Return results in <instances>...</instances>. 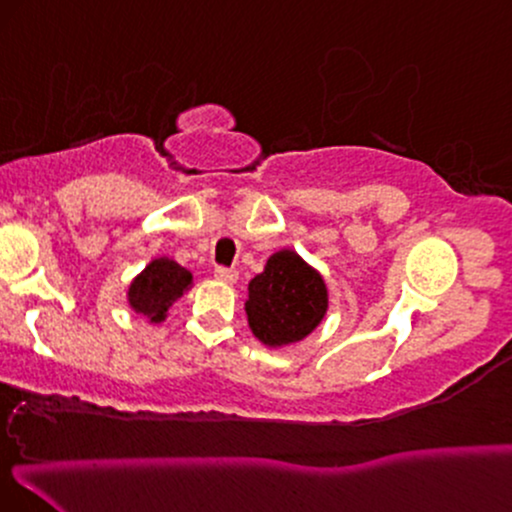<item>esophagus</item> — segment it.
<instances>
[{"label": "esophagus", "instance_id": "1", "mask_svg": "<svg viewBox=\"0 0 512 512\" xmlns=\"http://www.w3.org/2000/svg\"><path fill=\"white\" fill-rule=\"evenodd\" d=\"M216 277L220 282H225V285H232V282H237V277H239V273L235 268H216Z\"/></svg>", "mask_w": 512, "mask_h": 512}]
</instances>
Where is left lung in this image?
<instances>
[{
	"label": "left lung",
	"mask_w": 512,
	"mask_h": 512,
	"mask_svg": "<svg viewBox=\"0 0 512 512\" xmlns=\"http://www.w3.org/2000/svg\"><path fill=\"white\" fill-rule=\"evenodd\" d=\"M323 275L292 249L275 251L263 273L249 282L246 318L258 342L270 349L296 344L323 323L327 313Z\"/></svg>",
	"instance_id": "obj_1"
}]
</instances>
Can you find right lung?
I'll return each mask as SVG.
<instances>
[{"label": "right lung", "instance_id": "obj_1", "mask_svg": "<svg viewBox=\"0 0 512 512\" xmlns=\"http://www.w3.org/2000/svg\"><path fill=\"white\" fill-rule=\"evenodd\" d=\"M192 287V273L173 258H154L128 287V304L149 323H163L168 308Z\"/></svg>", "mask_w": 512, "mask_h": 512}]
</instances>
